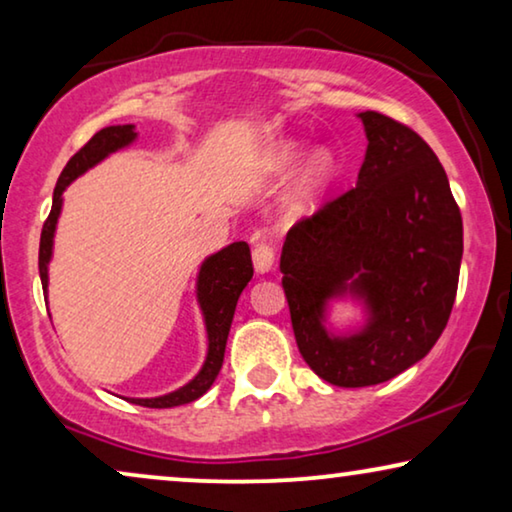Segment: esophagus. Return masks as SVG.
Wrapping results in <instances>:
<instances>
[{
  "label": "esophagus",
  "mask_w": 512,
  "mask_h": 512,
  "mask_svg": "<svg viewBox=\"0 0 512 512\" xmlns=\"http://www.w3.org/2000/svg\"><path fill=\"white\" fill-rule=\"evenodd\" d=\"M251 258H254V268L256 272H265L272 270V265H275V247H272L270 242H258L254 251H251Z\"/></svg>",
  "instance_id": "obj_1"
}]
</instances>
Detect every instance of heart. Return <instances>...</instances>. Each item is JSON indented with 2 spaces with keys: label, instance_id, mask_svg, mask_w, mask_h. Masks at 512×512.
Listing matches in <instances>:
<instances>
[{
  "label": "heart",
  "instance_id": "obj_1",
  "mask_svg": "<svg viewBox=\"0 0 512 512\" xmlns=\"http://www.w3.org/2000/svg\"><path fill=\"white\" fill-rule=\"evenodd\" d=\"M300 153H303V149H300L298 142H284L279 144V149L275 151V156H272V167L279 172L289 170V167H293L298 163ZM333 170V158L331 153L319 149L314 151L310 158H307V163L303 167V172H300V179H298V186H296V193H293V200L291 205L300 209L305 205L307 200H310V195H314V191L324 184V181L328 179V174H331Z\"/></svg>",
  "mask_w": 512,
  "mask_h": 512
}]
</instances>
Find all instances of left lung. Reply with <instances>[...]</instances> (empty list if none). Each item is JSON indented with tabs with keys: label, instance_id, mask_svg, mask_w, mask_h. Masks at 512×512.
I'll return each instance as SVG.
<instances>
[{
	"label": "left lung",
	"instance_id": "1",
	"mask_svg": "<svg viewBox=\"0 0 512 512\" xmlns=\"http://www.w3.org/2000/svg\"><path fill=\"white\" fill-rule=\"evenodd\" d=\"M368 149L356 188L286 235L279 270L307 366L335 387L401 375L436 345L457 296L464 226L431 146L408 125L363 111ZM352 292L369 321L352 336L325 331L331 297Z\"/></svg>",
	"mask_w": 512,
	"mask_h": 512
}]
</instances>
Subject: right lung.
Segmentation results:
<instances>
[{"mask_svg": "<svg viewBox=\"0 0 512 512\" xmlns=\"http://www.w3.org/2000/svg\"><path fill=\"white\" fill-rule=\"evenodd\" d=\"M137 132L135 125H109L102 128L90 137V142L74 153L69 158V163L62 170L58 184L53 191V207L48 219L41 228V242H39V277L41 286H48V261L53 254V233L55 223H58L60 209H62V191L72 184V181L100 163L102 158H107L109 153H114L123 146L135 142ZM254 277V265H251V251L247 242H233L226 249L216 251L214 256H209L202 263L200 275H198V303L205 317L207 326V359L205 366L191 382L184 387L172 391V394L158 396V398H130V403L144 405V408H177V405L191 403L195 398H200L205 391L212 387L216 375L223 366V354H226V340L230 333V324H233L235 305L244 286L249 284V279Z\"/></svg>", "mask_w": 512, "mask_h": 512, "instance_id": "add662e5", "label": "right lung"}]
</instances>
